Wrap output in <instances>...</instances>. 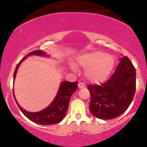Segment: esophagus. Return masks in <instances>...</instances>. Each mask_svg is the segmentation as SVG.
<instances>
[{"mask_svg":"<svg viewBox=\"0 0 147 147\" xmlns=\"http://www.w3.org/2000/svg\"><path fill=\"white\" fill-rule=\"evenodd\" d=\"M78 86L79 89H82L84 88H85V86H84V84L83 83H79Z\"/></svg>","mask_w":147,"mask_h":147,"instance_id":"esophagus-1","label":"esophagus"}]
</instances>
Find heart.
I'll list each match as a JSON object with an SVG mask.
<instances>
[{
	"label": "heart",
	"instance_id": "obj_1",
	"mask_svg": "<svg viewBox=\"0 0 147 147\" xmlns=\"http://www.w3.org/2000/svg\"><path fill=\"white\" fill-rule=\"evenodd\" d=\"M76 67L85 69L84 74L91 83H102L110 75L115 65L112 56L101 51H93L77 57L74 61ZM74 70L75 69L72 67Z\"/></svg>",
	"mask_w": 147,
	"mask_h": 147
}]
</instances>
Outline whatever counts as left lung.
Returning <instances> with one entry per match:
<instances>
[{"label":"left lung","mask_w":147,"mask_h":147,"mask_svg":"<svg viewBox=\"0 0 147 147\" xmlns=\"http://www.w3.org/2000/svg\"><path fill=\"white\" fill-rule=\"evenodd\" d=\"M120 62L110 79L101 85H89V109L95 117L112 119L123 114L132 102L136 92V69L127 56Z\"/></svg>","instance_id":"1"}]
</instances>
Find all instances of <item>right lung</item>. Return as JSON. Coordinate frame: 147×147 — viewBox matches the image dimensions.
Here are the masks:
<instances>
[{
	"mask_svg": "<svg viewBox=\"0 0 147 147\" xmlns=\"http://www.w3.org/2000/svg\"><path fill=\"white\" fill-rule=\"evenodd\" d=\"M32 55L46 57L50 56L47 55V54L45 52L42 51L41 50L32 51L27 54L17 64L13 74V82L16 79L17 70H18L20 65L28 58V56ZM77 84H78L77 81L74 82H69L67 81L62 82L59 87L58 93L52 103L47 108L38 111V112H30L22 108L16 100V96L14 94V90L13 92V96L20 110L28 119L37 124H41V125H51V124L59 123L65 117L67 111L71 96L78 88Z\"/></svg>",
	"mask_w": 147,
	"mask_h": 147,
	"instance_id": "add662e5",
	"label": "right lung"
}]
</instances>
